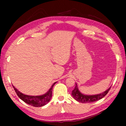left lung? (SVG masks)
Listing matches in <instances>:
<instances>
[{"label":"left lung","instance_id":"left-lung-1","mask_svg":"<svg viewBox=\"0 0 126 126\" xmlns=\"http://www.w3.org/2000/svg\"><path fill=\"white\" fill-rule=\"evenodd\" d=\"M111 87H110L107 90L104 91V92L101 93V94H94V95H87V94H82L81 92L79 91L78 86L77 84L76 83V87L75 89L72 91V95L73 97L76 100L80 103H92L99 100L104 97L107 94H108V91H110Z\"/></svg>","mask_w":126,"mask_h":126}]
</instances>
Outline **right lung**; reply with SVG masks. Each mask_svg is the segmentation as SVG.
Masks as SVG:
<instances>
[{
  "mask_svg": "<svg viewBox=\"0 0 126 126\" xmlns=\"http://www.w3.org/2000/svg\"><path fill=\"white\" fill-rule=\"evenodd\" d=\"M56 83V82H54V83L53 84L50 88L49 89V90L48 91L46 94L40 96L27 95V94H23L19 92L18 89L15 88L14 86H13L15 91L17 95H18V97H19L20 99L22 100L24 102L30 105V106L36 107H40L45 106V105L47 104V103L49 102V101L50 100L51 98L52 97L53 88Z\"/></svg>",
  "mask_w": 126,
  "mask_h": 126,
  "instance_id": "add662e5",
  "label": "right lung"
}]
</instances>
